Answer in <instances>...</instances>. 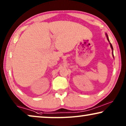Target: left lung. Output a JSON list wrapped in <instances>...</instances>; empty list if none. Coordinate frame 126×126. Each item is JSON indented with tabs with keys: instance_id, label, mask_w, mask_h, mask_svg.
<instances>
[{
	"instance_id": "1",
	"label": "left lung",
	"mask_w": 126,
	"mask_h": 126,
	"mask_svg": "<svg viewBox=\"0 0 126 126\" xmlns=\"http://www.w3.org/2000/svg\"><path fill=\"white\" fill-rule=\"evenodd\" d=\"M106 37H107V39H108V42H110V46H111V49H112V56H113V57L114 58V56H113V47H112V44H111V43H110V40H109V38H108V35H107V34H106Z\"/></svg>"
}]
</instances>
